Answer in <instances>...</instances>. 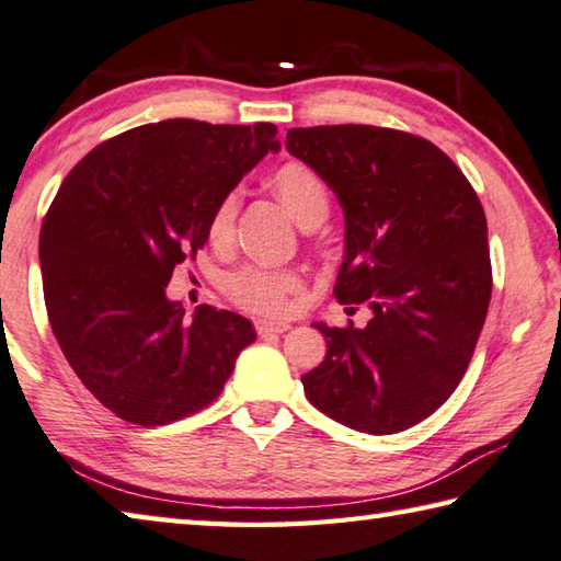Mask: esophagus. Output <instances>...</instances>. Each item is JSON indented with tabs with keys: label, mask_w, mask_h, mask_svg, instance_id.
I'll return each mask as SVG.
<instances>
[{
	"label": "esophagus",
	"mask_w": 561,
	"mask_h": 561,
	"mask_svg": "<svg viewBox=\"0 0 561 561\" xmlns=\"http://www.w3.org/2000/svg\"><path fill=\"white\" fill-rule=\"evenodd\" d=\"M290 330V322L286 320H255V332L259 335H265V332H288Z\"/></svg>",
	"instance_id": "obj_1"
}]
</instances>
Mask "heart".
Instances as JSON below:
<instances>
[{
    "instance_id": "obj_1",
    "label": "heart",
    "mask_w": 561,
    "mask_h": 561,
    "mask_svg": "<svg viewBox=\"0 0 561 561\" xmlns=\"http://www.w3.org/2000/svg\"><path fill=\"white\" fill-rule=\"evenodd\" d=\"M268 190L275 199L280 202L293 221L300 224L302 229L318 226L330 211V192L322 176L312 167L298 160L283 162L278 170L268 176ZM236 202L231 196L216 206L209 221V241L214 245L229 243L233 231ZM300 280L288 271H261L245 268L236 273L229 280V296L236 302L251 312L261 316H275L288 308V298L298 290Z\"/></svg>"
}]
</instances>
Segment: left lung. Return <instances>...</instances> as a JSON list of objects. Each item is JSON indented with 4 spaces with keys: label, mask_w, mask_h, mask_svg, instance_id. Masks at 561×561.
Instances as JSON below:
<instances>
[{
    "label": "left lung",
    "mask_w": 561,
    "mask_h": 561,
    "mask_svg": "<svg viewBox=\"0 0 561 561\" xmlns=\"http://www.w3.org/2000/svg\"><path fill=\"white\" fill-rule=\"evenodd\" d=\"M286 147L345 211L335 298L371 310L362 330L316 322L328 352L302 375L306 397L362 434L416 426L460 385L488 316L493 268L483 204L446 152L411 133L293 127Z\"/></svg>",
    "instance_id": "8db88e82"
}]
</instances>
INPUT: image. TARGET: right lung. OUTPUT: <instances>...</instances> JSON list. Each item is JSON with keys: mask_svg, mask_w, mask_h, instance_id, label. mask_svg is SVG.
Listing matches in <instances>:
<instances>
[{"mask_svg": "<svg viewBox=\"0 0 561 561\" xmlns=\"http://www.w3.org/2000/svg\"><path fill=\"white\" fill-rule=\"evenodd\" d=\"M275 133L186 117L133 127L88 152L48 206L38 239L48 322L117 419L162 426L204 409L255 340L231 310L186 318L167 283L209 239L216 206L278 150Z\"/></svg>", "mask_w": 561, "mask_h": 561, "instance_id": "add662e5", "label": "right lung"}]
</instances>
